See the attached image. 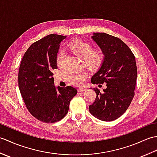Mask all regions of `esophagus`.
I'll use <instances>...</instances> for the list:
<instances>
[{
  "instance_id": "34e87169",
  "label": "esophagus",
  "mask_w": 157,
  "mask_h": 157,
  "mask_svg": "<svg viewBox=\"0 0 157 157\" xmlns=\"http://www.w3.org/2000/svg\"><path fill=\"white\" fill-rule=\"evenodd\" d=\"M86 90V88H78V92H84V91H85Z\"/></svg>"
}]
</instances>
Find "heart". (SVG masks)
Listing matches in <instances>:
<instances>
[{
    "label": "heart",
    "instance_id": "1",
    "mask_svg": "<svg viewBox=\"0 0 157 157\" xmlns=\"http://www.w3.org/2000/svg\"><path fill=\"white\" fill-rule=\"evenodd\" d=\"M69 47L75 55L82 59H85L86 63L90 67H95L98 65L102 61V53L97 50L92 51L91 45L88 42L82 40H75L70 44ZM64 55V51H61L58 53L56 56V63L59 67L62 65ZM88 75V73L86 71L76 72L70 73L67 78L69 82L72 84L82 86L84 84Z\"/></svg>",
    "mask_w": 157,
    "mask_h": 157
}]
</instances>
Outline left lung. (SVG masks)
Segmentation results:
<instances>
[{
	"mask_svg": "<svg viewBox=\"0 0 157 157\" xmlns=\"http://www.w3.org/2000/svg\"><path fill=\"white\" fill-rule=\"evenodd\" d=\"M91 38L104 55L92 84L106 83L101 93L96 88L94 102L89 106L91 114L101 121H111L124 113L134 96L137 67L135 56L121 40L106 33H94Z\"/></svg>",
	"mask_w": 157,
	"mask_h": 157,
	"instance_id": "8db88e82",
	"label": "left lung"
}]
</instances>
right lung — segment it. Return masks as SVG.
<instances>
[{
    "instance_id": "right-lung-1",
    "label": "right lung",
    "mask_w": 157,
    "mask_h": 157,
    "mask_svg": "<svg viewBox=\"0 0 157 157\" xmlns=\"http://www.w3.org/2000/svg\"><path fill=\"white\" fill-rule=\"evenodd\" d=\"M67 36L50 34L29 46L23 55L18 76L19 88L26 107L44 123L61 120L68 113L71 100L78 93L71 86L56 87L53 69L61 42Z\"/></svg>"
}]
</instances>
